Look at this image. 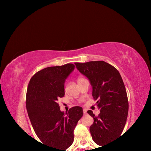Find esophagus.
<instances>
[{
  "mask_svg": "<svg viewBox=\"0 0 151 151\" xmlns=\"http://www.w3.org/2000/svg\"><path fill=\"white\" fill-rule=\"evenodd\" d=\"M86 112H87V111H86V109H83V112L84 114H86Z\"/></svg>",
  "mask_w": 151,
  "mask_h": 151,
  "instance_id": "obj_1",
  "label": "esophagus"
}]
</instances>
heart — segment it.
<instances>
[{
    "mask_svg": "<svg viewBox=\"0 0 151 151\" xmlns=\"http://www.w3.org/2000/svg\"><path fill=\"white\" fill-rule=\"evenodd\" d=\"M81 78H78L77 79V81H78V80H79V79H81Z\"/></svg>",
    "mask_w": 151,
    "mask_h": 151,
    "instance_id": "heart-1",
    "label": "heart"
}]
</instances>
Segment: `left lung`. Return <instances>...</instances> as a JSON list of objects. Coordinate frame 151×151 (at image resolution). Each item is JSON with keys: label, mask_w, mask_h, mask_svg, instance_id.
I'll return each instance as SVG.
<instances>
[{"label": "left lung", "mask_w": 151, "mask_h": 151, "mask_svg": "<svg viewBox=\"0 0 151 151\" xmlns=\"http://www.w3.org/2000/svg\"><path fill=\"white\" fill-rule=\"evenodd\" d=\"M81 74L88 78L93 88L94 99L97 100L100 114L96 116L92 111L87 112L94 119L90 132L94 142L104 146L121 136L129 112L126 88L116 68L104 61L75 63Z\"/></svg>", "instance_id": "1"}]
</instances>
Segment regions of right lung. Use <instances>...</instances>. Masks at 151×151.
I'll use <instances>...</instances> for the list:
<instances>
[{"mask_svg": "<svg viewBox=\"0 0 151 151\" xmlns=\"http://www.w3.org/2000/svg\"><path fill=\"white\" fill-rule=\"evenodd\" d=\"M75 68L70 63L45 68L35 74L28 85L26 106L33 129L43 144L56 151H67L74 141L76 125L83 115L81 106L65 113L57 103L65 95V81Z\"/></svg>", "mask_w": 151, "mask_h": 151, "instance_id": "1", "label": "right lung"}]
</instances>
